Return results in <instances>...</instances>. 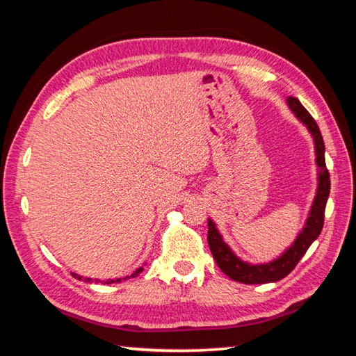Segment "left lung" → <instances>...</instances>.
Listing matches in <instances>:
<instances>
[{
  "instance_id": "obj_1",
  "label": "left lung",
  "mask_w": 356,
  "mask_h": 356,
  "mask_svg": "<svg viewBox=\"0 0 356 356\" xmlns=\"http://www.w3.org/2000/svg\"><path fill=\"white\" fill-rule=\"evenodd\" d=\"M286 106L293 115L299 120L314 141V156L316 166H318V186H316V196L309 207L308 218L303 224L302 230L297 234L294 243L286 248L274 260L266 263H249L238 257L230 245L224 241L222 235L219 234L215 221L209 218V245L211 255L222 273L230 277L232 280L245 283V285H261V283H274L286 277L296 268L300 258L305 255L309 245H312L321 235L322 225H324V213L328 195H330V174L325 166V146L318 124L313 116L307 112V108L300 104L299 99L288 98Z\"/></svg>"
}]
</instances>
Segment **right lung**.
<instances>
[{
  "mask_svg": "<svg viewBox=\"0 0 356 356\" xmlns=\"http://www.w3.org/2000/svg\"><path fill=\"white\" fill-rule=\"evenodd\" d=\"M140 273H143V266L141 268H138L137 270H135V273L131 275V277H135V275H138ZM73 274V277H76V279H79V280H82V275H79V274H76V273H71ZM126 279H129V277H122V279H107V280H104V283L106 285H112V283H118V282H121V280H126ZM86 282H88V283H92V282H96V283H99L101 280L99 279H90V277H86V279H83Z\"/></svg>",
  "mask_w": 356,
  "mask_h": 356,
  "instance_id": "add662e5",
  "label": "right lung"
}]
</instances>
